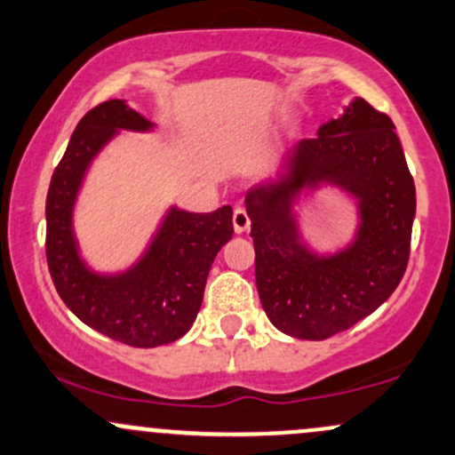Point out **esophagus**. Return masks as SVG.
I'll use <instances>...</instances> for the list:
<instances>
[{"label": "esophagus", "instance_id": "34e87169", "mask_svg": "<svg viewBox=\"0 0 455 455\" xmlns=\"http://www.w3.org/2000/svg\"><path fill=\"white\" fill-rule=\"evenodd\" d=\"M233 228L237 235H242L250 228V216L245 213V210H242V207H237V210L233 212Z\"/></svg>", "mask_w": 455, "mask_h": 455}]
</instances>
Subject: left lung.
Wrapping results in <instances>:
<instances>
[{
  "label": "left lung",
  "instance_id": "left-lung-1",
  "mask_svg": "<svg viewBox=\"0 0 455 455\" xmlns=\"http://www.w3.org/2000/svg\"><path fill=\"white\" fill-rule=\"evenodd\" d=\"M385 113L362 98L284 156L275 177L245 195L254 275L265 315L299 340H325L389 299L404 275L415 220V184ZM331 185L358 205L351 243L318 253L303 239L294 205Z\"/></svg>",
  "mask_w": 455,
  "mask_h": 455
}]
</instances>
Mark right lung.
Segmentation results:
<instances>
[{
	"instance_id": "obj_1",
	"label": "right lung",
	"mask_w": 455,
	"mask_h": 455,
	"mask_svg": "<svg viewBox=\"0 0 455 455\" xmlns=\"http://www.w3.org/2000/svg\"><path fill=\"white\" fill-rule=\"evenodd\" d=\"M154 122L124 100H108L78 122L46 195V263L64 304L104 336L154 348L180 340L201 310L216 254L233 237V210L192 213L171 205L137 263L93 271L81 257L75 205L93 158L119 130L151 132Z\"/></svg>"
}]
</instances>
